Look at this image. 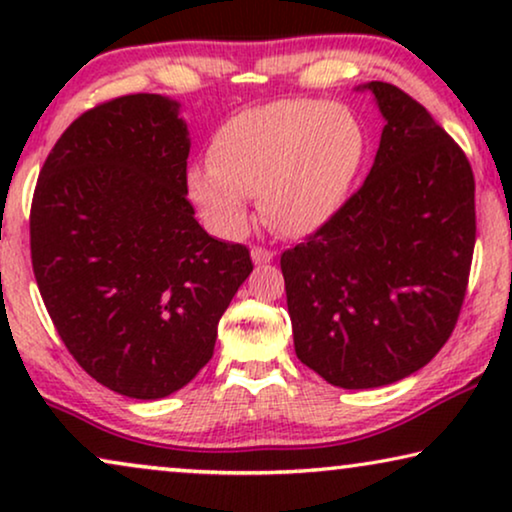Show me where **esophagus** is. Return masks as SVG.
Returning <instances> with one entry per match:
<instances>
[{"instance_id": "esophagus-1", "label": "esophagus", "mask_w": 512, "mask_h": 512, "mask_svg": "<svg viewBox=\"0 0 512 512\" xmlns=\"http://www.w3.org/2000/svg\"><path fill=\"white\" fill-rule=\"evenodd\" d=\"M272 256H275V254H272L270 249H265V247H251V261H254L256 265L270 263Z\"/></svg>"}]
</instances>
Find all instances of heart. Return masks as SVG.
Returning a JSON list of instances; mask_svg holds the SVG:
<instances>
[{"instance_id": "1", "label": "heart", "mask_w": 512, "mask_h": 512, "mask_svg": "<svg viewBox=\"0 0 512 512\" xmlns=\"http://www.w3.org/2000/svg\"><path fill=\"white\" fill-rule=\"evenodd\" d=\"M366 146L361 121L342 104L272 102L221 125L212 163L188 172V193L223 235L247 228L249 200L258 195L272 228L307 237L345 209Z\"/></svg>"}]
</instances>
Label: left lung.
<instances>
[{"label":"left lung","instance_id":"1","mask_svg":"<svg viewBox=\"0 0 512 512\" xmlns=\"http://www.w3.org/2000/svg\"><path fill=\"white\" fill-rule=\"evenodd\" d=\"M375 95L384 130L345 209L282 254L298 359L333 387L373 389L450 340L475 247V179L459 144L401 88Z\"/></svg>","mask_w":512,"mask_h":512}]
</instances>
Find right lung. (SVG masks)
<instances>
[{"label":"right lung","instance_id":"1","mask_svg":"<svg viewBox=\"0 0 512 512\" xmlns=\"http://www.w3.org/2000/svg\"><path fill=\"white\" fill-rule=\"evenodd\" d=\"M188 151L179 102L116 97L62 132L32 198V270L55 331L93 380L139 401L207 366L254 270L244 244L195 221Z\"/></svg>","mask_w":512,"mask_h":512}]
</instances>
